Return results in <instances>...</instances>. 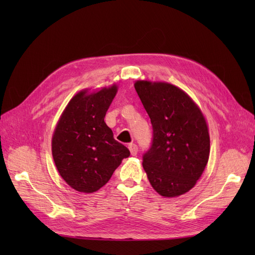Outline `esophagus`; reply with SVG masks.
<instances>
[{"label": "esophagus", "mask_w": 255, "mask_h": 255, "mask_svg": "<svg viewBox=\"0 0 255 255\" xmlns=\"http://www.w3.org/2000/svg\"><path fill=\"white\" fill-rule=\"evenodd\" d=\"M128 149H129V152H130V154H132V155H136L137 152H138V146L135 143H129Z\"/></svg>", "instance_id": "34e87169"}]
</instances>
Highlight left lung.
<instances>
[{
  "label": "left lung",
  "instance_id": "left-lung-1",
  "mask_svg": "<svg viewBox=\"0 0 255 255\" xmlns=\"http://www.w3.org/2000/svg\"><path fill=\"white\" fill-rule=\"evenodd\" d=\"M135 89L153 128L151 145L142 155L149 182L163 197L183 195L195 186L210 156L203 115L173 85L137 81Z\"/></svg>",
  "mask_w": 255,
  "mask_h": 255
}]
</instances>
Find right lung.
<instances>
[{
    "mask_svg": "<svg viewBox=\"0 0 255 255\" xmlns=\"http://www.w3.org/2000/svg\"><path fill=\"white\" fill-rule=\"evenodd\" d=\"M86 94L81 91L74 96L61 115L52 138V154L67 184L90 194L110 181L129 151L115 140L104 121L117 86Z\"/></svg>",
    "mask_w": 255,
    "mask_h": 255,
    "instance_id": "obj_1",
    "label": "right lung"
}]
</instances>
